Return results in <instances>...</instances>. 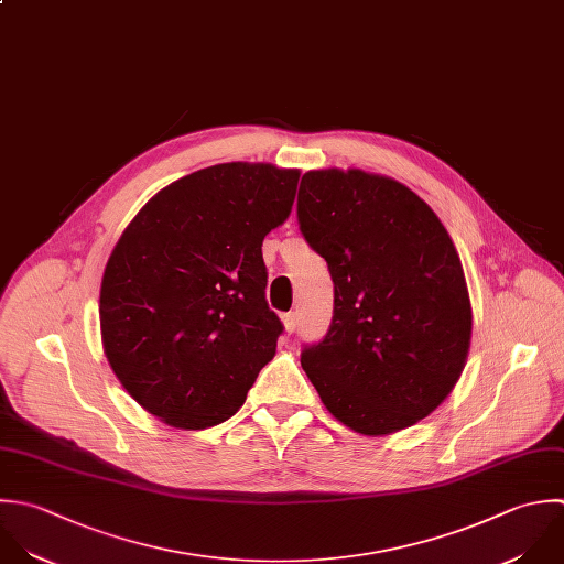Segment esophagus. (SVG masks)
Here are the masks:
<instances>
[{
    "label": "esophagus",
    "instance_id": "34e87169",
    "mask_svg": "<svg viewBox=\"0 0 564 564\" xmlns=\"http://www.w3.org/2000/svg\"><path fill=\"white\" fill-rule=\"evenodd\" d=\"M283 327H285L288 334H294V329H296V314H285L283 316Z\"/></svg>",
    "mask_w": 564,
    "mask_h": 564
}]
</instances>
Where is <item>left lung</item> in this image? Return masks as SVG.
I'll return each mask as SVG.
<instances>
[{"instance_id":"obj_1","label":"left lung","mask_w":564,"mask_h":564,"mask_svg":"<svg viewBox=\"0 0 564 564\" xmlns=\"http://www.w3.org/2000/svg\"><path fill=\"white\" fill-rule=\"evenodd\" d=\"M299 224L334 281L332 327L301 356L325 409L367 437L429 417L473 338L462 259L440 217L393 177L318 169L301 180Z\"/></svg>"}]
</instances>
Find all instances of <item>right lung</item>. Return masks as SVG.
Here are the masks:
<instances>
[{
    "label": "right lung",
    "instance_id": "1",
    "mask_svg": "<svg viewBox=\"0 0 564 564\" xmlns=\"http://www.w3.org/2000/svg\"><path fill=\"white\" fill-rule=\"evenodd\" d=\"M299 169L224 162L155 193L116 241L100 281L107 362L173 429L232 417L283 332L265 303L263 239L294 204Z\"/></svg>",
    "mask_w": 564,
    "mask_h": 564
}]
</instances>
